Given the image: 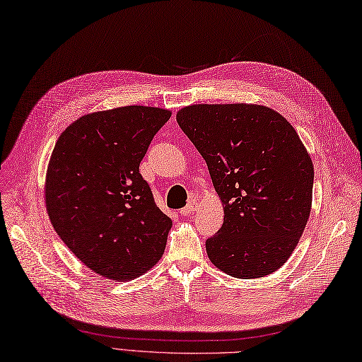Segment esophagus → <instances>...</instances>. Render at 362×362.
<instances>
[{
	"label": "esophagus",
	"mask_w": 362,
	"mask_h": 362,
	"mask_svg": "<svg viewBox=\"0 0 362 362\" xmlns=\"http://www.w3.org/2000/svg\"><path fill=\"white\" fill-rule=\"evenodd\" d=\"M197 209H198L197 201H190L189 204H187L186 207H184V209L180 211V214H181V215H184V216H186V215H189V214H193V211H195Z\"/></svg>",
	"instance_id": "obj_1"
}]
</instances>
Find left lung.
I'll use <instances>...</instances> for the list:
<instances>
[{"instance_id": "1", "label": "left lung", "mask_w": 362, "mask_h": 362, "mask_svg": "<svg viewBox=\"0 0 362 362\" xmlns=\"http://www.w3.org/2000/svg\"><path fill=\"white\" fill-rule=\"evenodd\" d=\"M204 158L224 223L206 241L209 259L235 278L276 272L310 216L313 164L296 130L259 104H192L176 113Z\"/></svg>"}]
</instances>
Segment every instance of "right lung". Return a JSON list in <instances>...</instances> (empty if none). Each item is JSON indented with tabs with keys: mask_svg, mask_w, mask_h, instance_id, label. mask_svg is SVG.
<instances>
[{
	"mask_svg": "<svg viewBox=\"0 0 362 362\" xmlns=\"http://www.w3.org/2000/svg\"><path fill=\"white\" fill-rule=\"evenodd\" d=\"M172 112L126 105L87 113L59 135L47 165L46 209L61 240L98 275L127 281L163 257L172 219L139 163Z\"/></svg>",
	"mask_w": 362,
	"mask_h": 362,
	"instance_id": "1",
	"label": "right lung"
}]
</instances>
